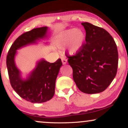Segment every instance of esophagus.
Returning <instances> with one entry per match:
<instances>
[{"label": "esophagus", "mask_w": 128, "mask_h": 128, "mask_svg": "<svg viewBox=\"0 0 128 128\" xmlns=\"http://www.w3.org/2000/svg\"><path fill=\"white\" fill-rule=\"evenodd\" d=\"M62 62L64 65V64H66L67 62V60L66 59V58H64V57H63V58H62Z\"/></svg>", "instance_id": "1"}]
</instances>
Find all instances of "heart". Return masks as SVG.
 <instances>
[{
    "label": "heart",
    "mask_w": 128,
    "mask_h": 128,
    "mask_svg": "<svg viewBox=\"0 0 128 128\" xmlns=\"http://www.w3.org/2000/svg\"><path fill=\"white\" fill-rule=\"evenodd\" d=\"M86 40V35L79 29H70L60 33L56 38V42L60 49L68 46L71 54H76L82 48Z\"/></svg>",
    "instance_id": "heart-1"
}]
</instances>
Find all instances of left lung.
Returning a JSON list of instances; mask_svg holds the SVG:
<instances>
[{
    "label": "left lung",
    "mask_w": 128,
    "mask_h": 128,
    "mask_svg": "<svg viewBox=\"0 0 128 128\" xmlns=\"http://www.w3.org/2000/svg\"><path fill=\"white\" fill-rule=\"evenodd\" d=\"M81 24L86 32V43L75 55L67 56L68 62L79 90L99 93L107 88L117 73V45L105 29L88 22Z\"/></svg>",
    "instance_id": "left-lung-1"
}]
</instances>
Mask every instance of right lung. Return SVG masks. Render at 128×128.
I'll return each instance as SVG.
<instances>
[{"label":"right lung","instance_id":"add662e5","mask_svg":"<svg viewBox=\"0 0 128 128\" xmlns=\"http://www.w3.org/2000/svg\"><path fill=\"white\" fill-rule=\"evenodd\" d=\"M48 30V28L45 26L23 34L13 42L6 56L9 78L12 88L22 98L32 103L45 102L53 98L56 79L62 66L61 60L58 59L54 63L41 60L28 77L24 79L16 67L14 58L17 50L46 37Z\"/></svg>","mask_w":128,"mask_h":128}]
</instances>
